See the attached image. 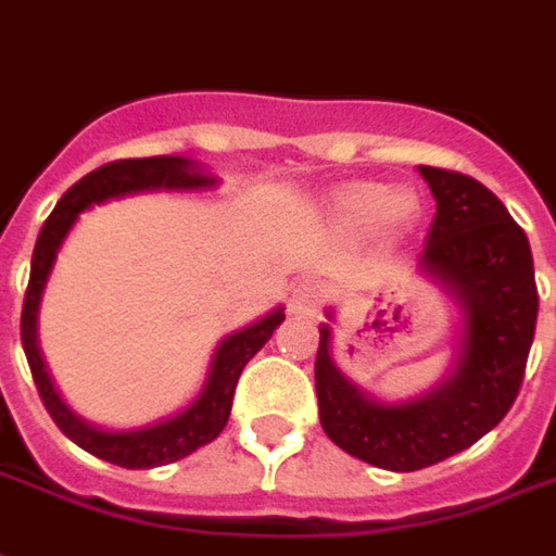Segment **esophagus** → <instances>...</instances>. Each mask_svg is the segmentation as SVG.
<instances>
[{"instance_id":"esophagus-1","label":"esophagus","mask_w":556,"mask_h":556,"mask_svg":"<svg viewBox=\"0 0 556 556\" xmlns=\"http://www.w3.org/2000/svg\"><path fill=\"white\" fill-rule=\"evenodd\" d=\"M319 305H323V290L317 283H295L293 293L287 299V307L293 317H317Z\"/></svg>"}]
</instances>
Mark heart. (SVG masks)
<instances>
[{
	"instance_id": "obj_1",
	"label": "heart",
	"mask_w": 556,
	"mask_h": 556,
	"mask_svg": "<svg viewBox=\"0 0 556 556\" xmlns=\"http://www.w3.org/2000/svg\"><path fill=\"white\" fill-rule=\"evenodd\" d=\"M417 192L408 186H391L372 180H352L334 189L331 194V210L343 228L350 230H400L417 216Z\"/></svg>"
}]
</instances>
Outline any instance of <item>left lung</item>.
<instances>
[{
    "label": "left lung",
    "instance_id": "left-lung-1",
    "mask_svg": "<svg viewBox=\"0 0 556 556\" xmlns=\"http://www.w3.org/2000/svg\"><path fill=\"white\" fill-rule=\"evenodd\" d=\"M435 218L417 273L456 299L459 346L450 372L424 394L384 403L350 382L319 326L314 364L319 424L340 450L384 471H420L471 447L516 403L536 331V278L528 233L497 194L468 174L420 165ZM328 319H334L326 311Z\"/></svg>",
    "mask_w": 556,
    "mask_h": 556
}]
</instances>
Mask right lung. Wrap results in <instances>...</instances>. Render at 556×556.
<instances>
[{"label":"right lung","mask_w":556,"mask_h":556,"mask_svg":"<svg viewBox=\"0 0 556 556\" xmlns=\"http://www.w3.org/2000/svg\"><path fill=\"white\" fill-rule=\"evenodd\" d=\"M216 184L218 180L213 174H206L198 162L186 160V156H148V160L109 162V165H100L97 172L85 174L79 184H73L62 194V201L55 204L50 218L43 222V228H40L35 254H31V275H28L26 302H23L20 338H23V350H26L28 367H31V376H35V384H38L40 400H43V406L55 420V427L62 429L73 444L88 450L97 459L141 471V468H156V465L184 459L198 447L218 439V432L225 429L230 417L239 372L263 350V343L273 338L275 328L281 326L283 307H275L269 314H263L261 319H254L251 326L230 331L228 338L218 343L201 394L194 396L184 412L136 429L94 427L85 417L76 415L64 403L62 394L55 391L38 346L40 295H43V287L50 281L59 249H62V242L76 225L79 213H85L88 206L106 204V201H115V198L141 192H201V189H213Z\"/></svg>","instance_id":"obj_1"}]
</instances>
